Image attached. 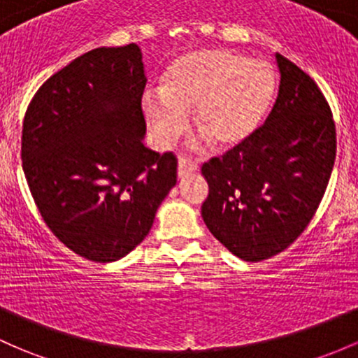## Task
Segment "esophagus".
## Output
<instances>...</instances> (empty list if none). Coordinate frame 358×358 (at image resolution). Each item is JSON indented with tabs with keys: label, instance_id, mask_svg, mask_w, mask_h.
Returning <instances> with one entry per match:
<instances>
[{
	"label": "esophagus",
	"instance_id": "34e87169",
	"mask_svg": "<svg viewBox=\"0 0 358 358\" xmlns=\"http://www.w3.org/2000/svg\"><path fill=\"white\" fill-rule=\"evenodd\" d=\"M197 169H199L197 163L187 159V157H180V164H178V178L180 180L187 178V176H190L192 173H195Z\"/></svg>",
	"mask_w": 358,
	"mask_h": 358
}]
</instances>
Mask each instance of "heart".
I'll list each match as a JSON object with an SVG mask.
<instances>
[{
  "mask_svg": "<svg viewBox=\"0 0 358 358\" xmlns=\"http://www.w3.org/2000/svg\"><path fill=\"white\" fill-rule=\"evenodd\" d=\"M276 89L274 71L262 59H247L227 50L189 52L164 75L163 90H149L144 110L154 137L168 145L185 129L194 108V125L217 148H235L257 131Z\"/></svg>",
  "mask_w": 358,
  "mask_h": 358,
  "instance_id": "heart-1",
  "label": "heart"
}]
</instances>
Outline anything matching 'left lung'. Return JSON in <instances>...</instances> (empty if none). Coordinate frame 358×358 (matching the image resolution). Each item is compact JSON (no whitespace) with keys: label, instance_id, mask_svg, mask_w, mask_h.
<instances>
[{"label":"left lung","instance_id":"8db88e82","mask_svg":"<svg viewBox=\"0 0 358 358\" xmlns=\"http://www.w3.org/2000/svg\"><path fill=\"white\" fill-rule=\"evenodd\" d=\"M280 90L264 125L202 164L209 231L242 261L292 245L322 201L336 157L329 104L314 80L276 52Z\"/></svg>","mask_w":358,"mask_h":358}]
</instances>
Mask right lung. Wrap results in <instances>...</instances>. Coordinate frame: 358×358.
Here are the masks:
<instances>
[{"instance_id":"right-lung-1","label":"right lung","mask_w":358,"mask_h":358,"mask_svg":"<svg viewBox=\"0 0 358 358\" xmlns=\"http://www.w3.org/2000/svg\"><path fill=\"white\" fill-rule=\"evenodd\" d=\"M144 63L137 44L97 48L30 101L22 168L44 223L80 257L113 262L148 236L176 185L178 161L144 145Z\"/></svg>"}]
</instances>
